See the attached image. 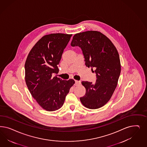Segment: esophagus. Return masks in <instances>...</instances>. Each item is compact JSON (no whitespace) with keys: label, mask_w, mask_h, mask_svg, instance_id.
<instances>
[{"label":"esophagus","mask_w":147,"mask_h":147,"mask_svg":"<svg viewBox=\"0 0 147 147\" xmlns=\"http://www.w3.org/2000/svg\"><path fill=\"white\" fill-rule=\"evenodd\" d=\"M75 85H78V84H81V82H80V81H76V80H75Z\"/></svg>","instance_id":"34e87169"}]
</instances>
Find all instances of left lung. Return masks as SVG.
<instances>
[{"mask_svg":"<svg viewBox=\"0 0 147 147\" xmlns=\"http://www.w3.org/2000/svg\"><path fill=\"white\" fill-rule=\"evenodd\" d=\"M71 46L81 48L85 65L91 67L96 76L94 84L82 82L86 92L81 102L89 109L100 108L111 98L117 85L121 67L118 51L109 38L96 31L75 34Z\"/></svg>","mask_w":147,"mask_h":147,"instance_id":"1","label":"left lung"}]
</instances>
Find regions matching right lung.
<instances>
[{
    "label": "right lung",
    "mask_w": 147,
    "mask_h": 147,
    "mask_svg": "<svg viewBox=\"0 0 147 147\" xmlns=\"http://www.w3.org/2000/svg\"><path fill=\"white\" fill-rule=\"evenodd\" d=\"M72 35L53 33L43 36L29 52L25 62V82L28 90L47 111L61 108L75 84L72 79L65 81L54 76L58 73L57 65Z\"/></svg>",
    "instance_id": "1"
}]
</instances>
